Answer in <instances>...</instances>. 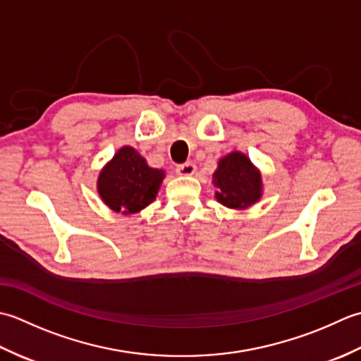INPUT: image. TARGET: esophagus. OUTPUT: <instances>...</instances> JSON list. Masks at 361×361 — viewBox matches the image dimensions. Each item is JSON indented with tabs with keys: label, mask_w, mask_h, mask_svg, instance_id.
Masks as SVG:
<instances>
[{
	"label": "esophagus",
	"mask_w": 361,
	"mask_h": 361,
	"mask_svg": "<svg viewBox=\"0 0 361 361\" xmlns=\"http://www.w3.org/2000/svg\"><path fill=\"white\" fill-rule=\"evenodd\" d=\"M196 166L193 161H185V164H180L176 166V173H178L179 176H191L195 173Z\"/></svg>",
	"instance_id": "1"
}]
</instances>
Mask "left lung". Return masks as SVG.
<instances>
[{
    "label": "left lung",
    "instance_id": "8db88e82",
    "mask_svg": "<svg viewBox=\"0 0 361 361\" xmlns=\"http://www.w3.org/2000/svg\"><path fill=\"white\" fill-rule=\"evenodd\" d=\"M212 178L216 187V201L227 209H249L259 202L263 195L260 170L240 151H232L219 159Z\"/></svg>",
    "mask_w": 361,
    "mask_h": 361
}]
</instances>
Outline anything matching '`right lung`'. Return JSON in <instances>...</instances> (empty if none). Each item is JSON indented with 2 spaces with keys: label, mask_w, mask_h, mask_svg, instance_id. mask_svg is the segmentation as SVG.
I'll return each mask as SVG.
<instances>
[{
  "label": "right lung",
  "mask_w": 361,
  "mask_h": 361,
  "mask_svg": "<svg viewBox=\"0 0 361 361\" xmlns=\"http://www.w3.org/2000/svg\"><path fill=\"white\" fill-rule=\"evenodd\" d=\"M165 171L148 165L132 146H123L101 168L97 190L110 210L134 215L156 200Z\"/></svg>",
  "instance_id": "add662e5"
}]
</instances>
